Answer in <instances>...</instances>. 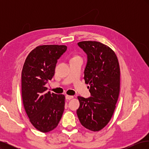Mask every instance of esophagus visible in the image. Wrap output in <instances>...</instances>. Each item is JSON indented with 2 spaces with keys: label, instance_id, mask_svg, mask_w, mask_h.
<instances>
[{
  "label": "esophagus",
  "instance_id": "34e87169",
  "mask_svg": "<svg viewBox=\"0 0 149 149\" xmlns=\"http://www.w3.org/2000/svg\"><path fill=\"white\" fill-rule=\"evenodd\" d=\"M65 98H66V100H70L71 99H72V98H73V96H69V95H66V96H65Z\"/></svg>",
  "mask_w": 149,
  "mask_h": 149
}]
</instances>
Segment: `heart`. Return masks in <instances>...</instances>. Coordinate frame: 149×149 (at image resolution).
Listing matches in <instances>:
<instances>
[{
    "label": "heart",
    "mask_w": 149,
    "mask_h": 149,
    "mask_svg": "<svg viewBox=\"0 0 149 149\" xmlns=\"http://www.w3.org/2000/svg\"><path fill=\"white\" fill-rule=\"evenodd\" d=\"M74 58H75V57H74Z\"/></svg>",
    "instance_id": "1"
}]
</instances>
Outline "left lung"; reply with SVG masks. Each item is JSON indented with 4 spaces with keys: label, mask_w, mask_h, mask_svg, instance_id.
Returning a JSON list of instances; mask_svg holds the SVG:
<instances>
[{
    "label": "left lung",
    "mask_w": 149,
    "mask_h": 149,
    "mask_svg": "<svg viewBox=\"0 0 149 149\" xmlns=\"http://www.w3.org/2000/svg\"><path fill=\"white\" fill-rule=\"evenodd\" d=\"M87 55L84 79L91 97L78 96L76 111L81 124L92 131L103 129L111 120L120 91V68L113 50L95 41L78 43Z\"/></svg>",
    "instance_id": "1"
}]
</instances>
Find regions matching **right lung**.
<instances>
[{
    "instance_id": "obj_1",
    "label": "right lung",
    "mask_w": 149,
    "mask_h": 149,
    "mask_svg": "<svg viewBox=\"0 0 149 149\" xmlns=\"http://www.w3.org/2000/svg\"><path fill=\"white\" fill-rule=\"evenodd\" d=\"M65 45H41L26 57L22 71V96L26 113L37 130L48 132L56 128L65 109L63 94L47 92L45 84L55 74L58 60Z\"/></svg>"
}]
</instances>
